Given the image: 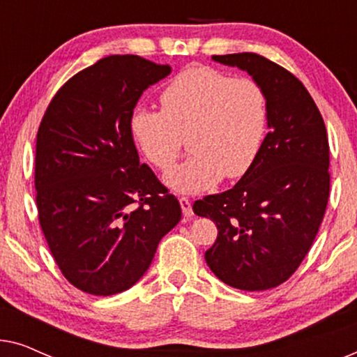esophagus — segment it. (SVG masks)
<instances>
[{"instance_id": "esophagus-1", "label": "esophagus", "mask_w": 357, "mask_h": 357, "mask_svg": "<svg viewBox=\"0 0 357 357\" xmlns=\"http://www.w3.org/2000/svg\"><path fill=\"white\" fill-rule=\"evenodd\" d=\"M178 202H180V206H182V213H183V216H185V218H192V216H193L192 202H190V199H188V198H185V197L178 198Z\"/></svg>"}]
</instances>
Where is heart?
I'll list each match as a JSON object with an SVG mask.
<instances>
[{"label":"heart","instance_id":"1","mask_svg":"<svg viewBox=\"0 0 357 357\" xmlns=\"http://www.w3.org/2000/svg\"><path fill=\"white\" fill-rule=\"evenodd\" d=\"M162 110L135 107L130 131L151 165L167 170L178 158L183 136L192 155L170 169L164 182L175 192L199 193L253 167L265 141L270 107L261 84L209 66L175 75L159 96Z\"/></svg>","mask_w":357,"mask_h":357}]
</instances>
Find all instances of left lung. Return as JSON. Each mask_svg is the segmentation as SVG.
<instances>
[{
  "label": "left lung",
  "mask_w": 357,
  "mask_h": 357,
  "mask_svg": "<svg viewBox=\"0 0 357 357\" xmlns=\"http://www.w3.org/2000/svg\"><path fill=\"white\" fill-rule=\"evenodd\" d=\"M247 71L268 97V135L253 167L231 190L193 204L218 238L204 260L219 280L266 291L289 280L310 250L330 197V146L319 107L284 68L257 55H213Z\"/></svg>",
  "instance_id": "8db88e82"
}]
</instances>
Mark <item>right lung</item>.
I'll use <instances>...</instances> for the list:
<instances>
[{"mask_svg":"<svg viewBox=\"0 0 357 357\" xmlns=\"http://www.w3.org/2000/svg\"><path fill=\"white\" fill-rule=\"evenodd\" d=\"M167 75L138 55L105 56L60 87L38 126V221L63 276L87 294L130 289L182 218L130 131L141 94Z\"/></svg>","mask_w":357,"mask_h":357,"instance_id":"add662e5","label":"right lung"}]
</instances>
